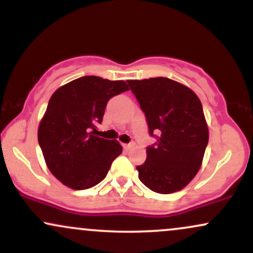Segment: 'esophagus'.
Listing matches in <instances>:
<instances>
[{
    "mask_svg": "<svg viewBox=\"0 0 253 253\" xmlns=\"http://www.w3.org/2000/svg\"><path fill=\"white\" fill-rule=\"evenodd\" d=\"M124 146V150H126V151H128V150H130V149H133V147H134V144H124L123 145Z\"/></svg>",
    "mask_w": 253,
    "mask_h": 253,
    "instance_id": "obj_1",
    "label": "esophagus"
}]
</instances>
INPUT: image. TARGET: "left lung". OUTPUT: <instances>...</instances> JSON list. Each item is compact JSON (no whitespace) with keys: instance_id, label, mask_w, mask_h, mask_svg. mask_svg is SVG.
I'll use <instances>...</instances> for the list:
<instances>
[{"instance_id":"8db88e82","label":"left lung","mask_w":253,"mask_h":253,"mask_svg":"<svg viewBox=\"0 0 253 253\" xmlns=\"http://www.w3.org/2000/svg\"><path fill=\"white\" fill-rule=\"evenodd\" d=\"M145 113L150 134L144 164L136 167L139 179L149 189L171 194L189 184L201 168L210 132L197 95L188 86L165 77L127 81Z\"/></svg>"}]
</instances>
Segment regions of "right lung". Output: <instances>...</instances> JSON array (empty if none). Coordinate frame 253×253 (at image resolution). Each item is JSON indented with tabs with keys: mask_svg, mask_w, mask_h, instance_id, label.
I'll list each match as a JSON object with an SVG mask.
<instances>
[{
	"mask_svg": "<svg viewBox=\"0 0 253 253\" xmlns=\"http://www.w3.org/2000/svg\"><path fill=\"white\" fill-rule=\"evenodd\" d=\"M128 90L124 81L84 76L53 92L38 128V141L51 173L74 190L89 189L108 173L123 152L117 140L95 135L110 97Z\"/></svg>",
	"mask_w": 253,
	"mask_h": 253,
	"instance_id": "1",
	"label": "right lung"
}]
</instances>
